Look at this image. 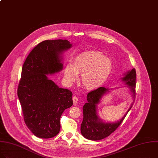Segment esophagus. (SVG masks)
Returning <instances> with one entry per match:
<instances>
[{"label": "esophagus", "instance_id": "obj_1", "mask_svg": "<svg viewBox=\"0 0 158 158\" xmlns=\"http://www.w3.org/2000/svg\"><path fill=\"white\" fill-rule=\"evenodd\" d=\"M72 100H73V103H74V104H76V103H77V101H78V98H77V97H76V96L73 97V98H72Z\"/></svg>", "mask_w": 158, "mask_h": 158}]
</instances>
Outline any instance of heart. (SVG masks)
<instances>
[{
    "label": "heart",
    "instance_id": "obj_1",
    "mask_svg": "<svg viewBox=\"0 0 158 158\" xmlns=\"http://www.w3.org/2000/svg\"><path fill=\"white\" fill-rule=\"evenodd\" d=\"M113 69L112 61L100 52H82L68 64L64 70V77L69 83L77 79L81 75L82 85L88 89H96L107 82Z\"/></svg>",
    "mask_w": 158,
    "mask_h": 158
}]
</instances>
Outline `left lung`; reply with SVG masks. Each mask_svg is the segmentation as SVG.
<instances>
[{"instance_id": "left-lung-1", "label": "left lung", "mask_w": 158, "mask_h": 158, "mask_svg": "<svg viewBox=\"0 0 158 158\" xmlns=\"http://www.w3.org/2000/svg\"><path fill=\"white\" fill-rule=\"evenodd\" d=\"M121 81L124 82L125 87L129 91L134 98L135 97L136 71L135 69L126 72ZM112 89L100 87L89 92L87 94V102L82 107L83 120L81 125V132L84 137L90 140H100L107 137L116 130L123 121L126 115L131 109L133 103L123 117L116 122L109 123L102 120L97 113V105L100 103L102 97Z\"/></svg>"}]
</instances>
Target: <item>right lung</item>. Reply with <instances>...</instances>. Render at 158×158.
Instances as JSON below:
<instances>
[{"label":"right lung","instance_id":"1","mask_svg":"<svg viewBox=\"0 0 158 158\" xmlns=\"http://www.w3.org/2000/svg\"><path fill=\"white\" fill-rule=\"evenodd\" d=\"M72 48L67 40H46L28 55L22 70L18 97L24 121L37 137L50 139L60 130V118L72 104V93L61 88L48 75L62 70V55Z\"/></svg>","mask_w":158,"mask_h":158}]
</instances>
